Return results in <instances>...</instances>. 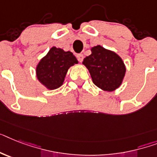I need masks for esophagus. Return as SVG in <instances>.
Wrapping results in <instances>:
<instances>
[{
    "instance_id": "34e87169",
    "label": "esophagus",
    "mask_w": 157,
    "mask_h": 157,
    "mask_svg": "<svg viewBox=\"0 0 157 157\" xmlns=\"http://www.w3.org/2000/svg\"><path fill=\"white\" fill-rule=\"evenodd\" d=\"M77 59L78 60V62L82 63V60H83V54H77Z\"/></svg>"
}]
</instances>
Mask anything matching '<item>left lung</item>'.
<instances>
[{
	"instance_id": "8db88e82",
	"label": "left lung",
	"mask_w": 157,
	"mask_h": 157,
	"mask_svg": "<svg viewBox=\"0 0 157 157\" xmlns=\"http://www.w3.org/2000/svg\"><path fill=\"white\" fill-rule=\"evenodd\" d=\"M91 54L83 59L95 86L105 91H114L121 86L126 74L124 61L116 52L100 45L90 49Z\"/></svg>"
}]
</instances>
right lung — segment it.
I'll list each match as a JSON object with an SVG mask.
<instances>
[{"label":"right lung","mask_w":157,"mask_h":157,"mask_svg":"<svg viewBox=\"0 0 157 157\" xmlns=\"http://www.w3.org/2000/svg\"><path fill=\"white\" fill-rule=\"evenodd\" d=\"M77 63V58L71 51L53 46L37 63L36 76L46 89L55 90L63 84L70 67Z\"/></svg>","instance_id":"1"}]
</instances>
